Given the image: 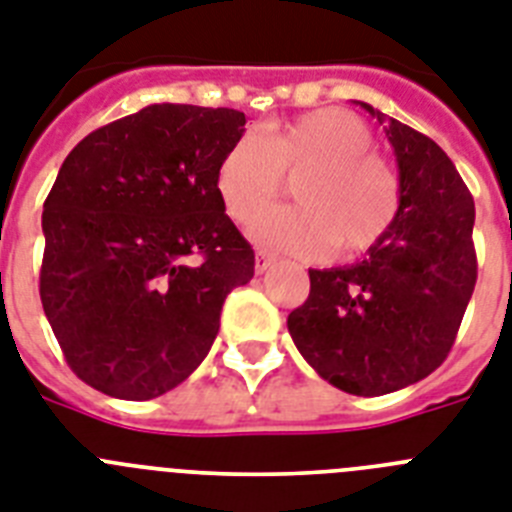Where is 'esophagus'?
Listing matches in <instances>:
<instances>
[{"instance_id": "obj_1", "label": "esophagus", "mask_w": 512, "mask_h": 512, "mask_svg": "<svg viewBox=\"0 0 512 512\" xmlns=\"http://www.w3.org/2000/svg\"><path fill=\"white\" fill-rule=\"evenodd\" d=\"M273 265V257L268 252H257L255 255V273H265Z\"/></svg>"}]
</instances>
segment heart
<instances>
[{
	"mask_svg": "<svg viewBox=\"0 0 512 512\" xmlns=\"http://www.w3.org/2000/svg\"><path fill=\"white\" fill-rule=\"evenodd\" d=\"M375 135L346 109H317L239 137L216 171V192L234 221L247 223L296 175V209L264 214L249 236L276 252L320 257L333 244L354 255L377 244L393 226L401 187L393 169L372 153Z\"/></svg>",
	"mask_w": 512,
	"mask_h": 512,
	"instance_id": "1",
	"label": "heart"
}]
</instances>
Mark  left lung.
<instances>
[{
  "label": "left lung",
  "instance_id": "1",
  "mask_svg": "<svg viewBox=\"0 0 512 512\" xmlns=\"http://www.w3.org/2000/svg\"><path fill=\"white\" fill-rule=\"evenodd\" d=\"M356 103L385 124L398 161V213L364 260L309 270L307 302L286 325L322 380L369 398L414 385L445 362L476 286V210L435 140Z\"/></svg>",
  "mask_w": 512,
  "mask_h": 512
}]
</instances>
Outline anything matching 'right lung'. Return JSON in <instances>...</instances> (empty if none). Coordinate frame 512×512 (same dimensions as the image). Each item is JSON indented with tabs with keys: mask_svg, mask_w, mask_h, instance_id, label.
I'll return each instance as SVG.
<instances>
[{
	"mask_svg": "<svg viewBox=\"0 0 512 512\" xmlns=\"http://www.w3.org/2000/svg\"><path fill=\"white\" fill-rule=\"evenodd\" d=\"M242 111L150 103L83 137L44 203L41 304L90 388L150 401L200 367L255 252L216 192Z\"/></svg>",
	"mask_w": 512,
	"mask_h": 512,
	"instance_id": "1",
	"label": "right lung"
}]
</instances>
